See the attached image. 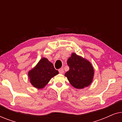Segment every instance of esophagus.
I'll use <instances>...</instances> for the list:
<instances>
[{"mask_svg":"<svg viewBox=\"0 0 122 122\" xmlns=\"http://www.w3.org/2000/svg\"><path fill=\"white\" fill-rule=\"evenodd\" d=\"M58 71H59L60 74H63V73H64V72L63 68H61V69H59V70H58Z\"/></svg>","mask_w":122,"mask_h":122,"instance_id":"esophagus-1","label":"esophagus"}]
</instances>
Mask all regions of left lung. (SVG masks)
Wrapping results in <instances>:
<instances>
[{"mask_svg":"<svg viewBox=\"0 0 122 122\" xmlns=\"http://www.w3.org/2000/svg\"><path fill=\"white\" fill-rule=\"evenodd\" d=\"M67 64L69 70L64 76L69 83L76 89H83L93 81L94 71L92 64L87 59L72 53L68 58Z\"/></svg>","mask_w":122,"mask_h":122,"instance_id":"1","label":"left lung"}]
</instances>
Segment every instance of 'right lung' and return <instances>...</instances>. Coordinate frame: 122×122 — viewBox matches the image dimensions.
<instances>
[{"instance_id":"add662e5","label":"right lung","mask_w":122,"mask_h":122,"mask_svg":"<svg viewBox=\"0 0 122 122\" xmlns=\"http://www.w3.org/2000/svg\"><path fill=\"white\" fill-rule=\"evenodd\" d=\"M52 63L46 58H42L37 64L28 71V78L31 84L38 89H42L51 78L58 74Z\"/></svg>"}]
</instances>
